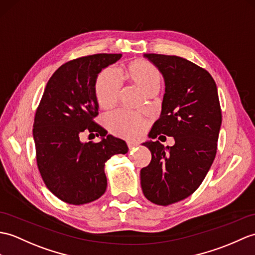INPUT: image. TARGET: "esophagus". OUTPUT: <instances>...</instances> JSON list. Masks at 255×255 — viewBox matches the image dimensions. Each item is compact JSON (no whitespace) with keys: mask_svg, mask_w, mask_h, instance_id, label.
I'll return each mask as SVG.
<instances>
[{"mask_svg":"<svg viewBox=\"0 0 255 255\" xmlns=\"http://www.w3.org/2000/svg\"><path fill=\"white\" fill-rule=\"evenodd\" d=\"M127 145L129 147V150H132V149H134V147H137L139 145V143H138V142H135V141H128Z\"/></svg>","mask_w":255,"mask_h":255,"instance_id":"esophagus-1","label":"esophagus"}]
</instances>
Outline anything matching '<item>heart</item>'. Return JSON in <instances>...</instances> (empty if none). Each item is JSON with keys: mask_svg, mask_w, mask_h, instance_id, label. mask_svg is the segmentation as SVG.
I'll return each instance as SVG.
<instances>
[{"mask_svg": "<svg viewBox=\"0 0 255 255\" xmlns=\"http://www.w3.org/2000/svg\"><path fill=\"white\" fill-rule=\"evenodd\" d=\"M122 73L126 79L139 87L145 94L158 91L162 86V75L152 64L135 60L127 64ZM121 91V82L116 74L110 68L102 70L94 85L97 102L101 108L110 109L117 102ZM106 126L116 135L134 138L142 133L145 122L140 115L127 111H117L106 117Z\"/></svg>", "mask_w": 255, "mask_h": 255, "instance_id": "b5f03b06", "label": "heart"}]
</instances>
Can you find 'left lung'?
Instances as JSON below:
<instances>
[{"instance_id": "8db88e82", "label": "left lung", "mask_w": 255, "mask_h": 255, "mask_svg": "<svg viewBox=\"0 0 255 255\" xmlns=\"http://www.w3.org/2000/svg\"><path fill=\"white\" fill-rule=\"evenodd\" d=\"M144 57L165 79L161 117L149 137L161 138L162 133L174 137L175 144L142 143L152 158L140 171L141 188L152 203L166 206L191 195L205 178L216 155L222 111L216 84L205 69L175 55L151 53Z\"/></svg>"}]
</instances>
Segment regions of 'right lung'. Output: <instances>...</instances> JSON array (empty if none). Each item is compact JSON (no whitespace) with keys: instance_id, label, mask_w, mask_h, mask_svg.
Returning <instances> with one entry per match:
<instances>
[{"instance_id":"right-lung-1","label":"right lung","mask_w":255,"mask_h":255,"mask_svg":"<svg viewBox=\"0 0 255 255\" xmlns=\"http://www.w3.org/2000/svg\"><path fill=\"white\" fill-rule=\"evenodd\" d=\"M121 57L103 53L63 64L47 81L35 112L32 133L39 171L47 189L66 203L86 204L103 195L106 161L128 152L125 141L93 121L99 114L97 77ZM82 133L101 135V141L81 142Z\"/></svg>"}]
</instances>
